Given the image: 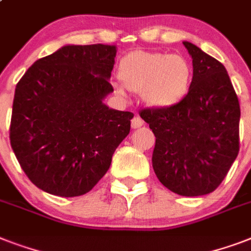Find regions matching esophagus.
<instances>
[{
  "mask_svg": "<svg viewBox=\"0 0 251 251\" xmlns=\"http://www.w3.org/2000/svg\"><path fill=\"white\" fill-rule=\"evenodd\" d=\"M143 125H145V122H143V120H142L141 117H134L133 120H131V127H133V129H139V127H142Z\"/></svg>",
  "mask_w": 251,
  "mask_h": 251,
  "instance_id": "1",
  "label": "esophagus"
}]
</instances>
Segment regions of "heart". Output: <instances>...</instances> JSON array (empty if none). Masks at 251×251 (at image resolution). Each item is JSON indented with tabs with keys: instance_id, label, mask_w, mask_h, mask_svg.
<instances>
[{
	"instance_id": "obj_1",
	"label": "heart",
	"mask_w": 251,
	"mask_h": 251,
	"mask_svg": "<svg viewBox=\"0 0 251 251\" xmlns=\"http://www.w3.org/2000/svg\"><path fill=\"white\" fill-rule=\"evenodd\" d=\"M118 78L126 90L141 92L146 105L153 109H168L187 95L193 69L181 54L137 50L120 61ZM124 87L116 86L120 96H125Z\"/></svg>"
}]
</instances>
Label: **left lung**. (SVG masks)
I'll list each match as a JSON object with an SVG mask.
<instances>
[{
    "label": "left lung",
    "instance_id": "left-lung-1",
    "mask_svg": "<svg viewBox=\"0 0 251 251\" xmlns=\"http://www.w3.org/2000/svg\"><path fill=\"white\" fill-rule=\"evenodd\" d=\"M193 58L189 92L168 109H145L141 117L156 137L155 175L182 197H199L222 183L238 155L240 104L224 65L183 41Z\"/></svg>",
    "mask_w": 251,
    "mask_h": 251
}]
</instances>
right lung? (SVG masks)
Returning a JSON list of instances; mask_svg holds the SVG:
<instances>
[{
    "mask_svg": "<svg viewBox=\"0 0 251 251\" xmlns=\"http://www.w3.org/2000/svg\"><path fill=\"white\" fill-rule=\"evenodd\" d=\"M116 52L114 45H64L18 82L10 143L41 190L65 198L88 193L130 133L134 114L104 104Z\"/></svg>",
    "mask_w": 251,
    "mask_h": 251,
    "instance_id": "obj_1",
    "label": "right lung"
}]
</instances>
